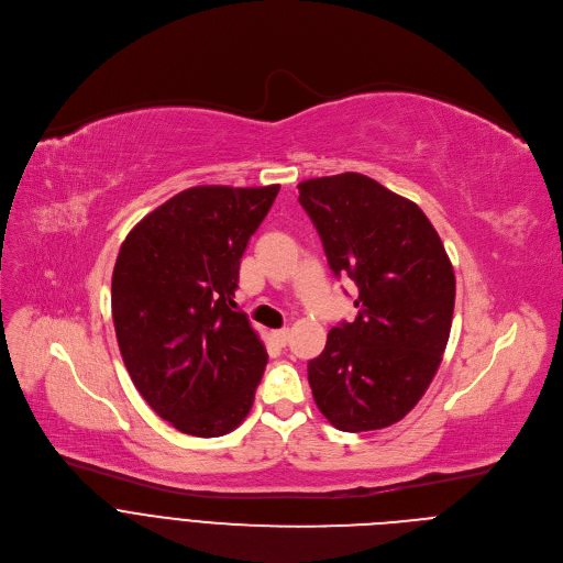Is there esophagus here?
I'll return each mask as SVG.
<instances>
[{"instance_id":"34e87169","label":"esophagus","mask_w":563,"mask_h":563,"mask_svg":"<svg viewBox=\"0 0 563 563\" xmlns=\"http://www.w3.org/2000/svg\"><path fill=\"white\" fill-rule=\"evenodd\" d=\"M272 336H274V341L278 345H287L289 343V330H276Z\"/></svg>"}]
</instances>
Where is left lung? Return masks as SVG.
<instances>
[{
	"instance_id": "left-lung-1",
	"label": "left lung",
	"mask_w": 563,
	"mask_h": 563,
	"mask_svg": "<svg viewBox=\"0 0 563 563\" xmlns=\"http://www.w3.org/2000/svg\"><path fill=\"white\" fill-rule=\"evenodd\" d=\"M330 269L358 287V316L307 363L323 417L343 432L404 419L430 387L452 328L454 272L428 216L363 174L298 185Z\"/></svg>"
}]
</instances>
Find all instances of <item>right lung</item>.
<instances>
[{"instance_id":"obj_1","label":"right lung","mask_w":563,"mask_h":563,"mask_svg":"<svg viewBox=\"0 0 563 563\" xmlns=\"http://www.w3.org/2000/svg\"><path fill=\"white\" fill-rule=\"evenodd\" d=\"M278 189H185L120 247L111 309L122 361L151 410L185 434L222 437L254 406L267 350L233 291Z\"/></svg>"}]
</instances>
